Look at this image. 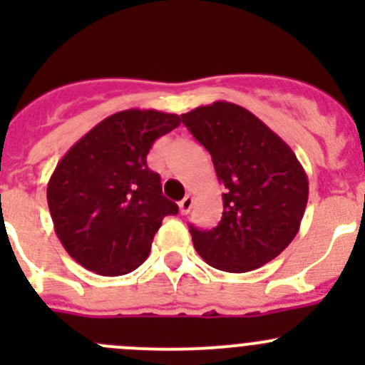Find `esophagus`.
Instances as JSON below:
<instances>
[{"label":"esophagus","instance_id":"34e87169","mask_svg":"<svg viewBox=\"0 0 365 365\" xmlns=\"http://www.w3.org/2000/svg\"><path fill=\"white\" fill-rule=\"evenodd\" d=\"M192 203H194V197L192 196H185L182 201H180V212L183 213V215H187V213L190 212V208H192Z\"/></svg>","mask_w":365,"mask_h":365}]
</instances>
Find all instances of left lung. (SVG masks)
Wrapping results in <instances>:
<instances>
[{
	"label": "left lung",
	"instance_id": "1",
	"mask_svg": "<svg viewBox=\"0 0 365 365\" xmlns=\"http://www.w3.org/2000/svg\"><path fill=\"white\" fill-rule=\"evenodd\" d=\"M182 121L210 152L224 187L219 226H190L194 249L217 270L244 274L263 267L292 244L307 206V175L295 152L231 102L200 106Z\"/></svg>",
	"mask_w": 365,
	"mask_h": 365
}]
</instances>
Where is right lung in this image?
<instances>
[{"label": "right lung", "mask_w": 365, "mask_h": 365, "mask_svg": "<svg viewBox=\"0 0 365 365\" xmlns=\"http://www.w3.org/2000/svg\"><path fill=\"white\" fill-rule=\"evenodd\" d=\"M180 121L178 114L155 109L114 113L58 162L47 205L61 245L84 268L106 277L135 270L148 257L162 219L178 213L162 196L160 176L146 155Z\"/></svg>", "instance_id": "right-lung-1"}]
</instances>
